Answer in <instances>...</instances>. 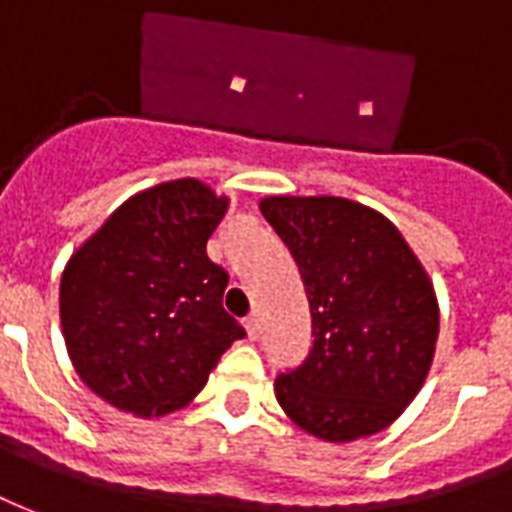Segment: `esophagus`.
Instances as JSON below:
<instances>
[{
    "instance_id": "esophagus-1",
    "label": "esophagus",
    "mask_w": 512,
    "mask_h": 512,
    "mask_svg": "<svg viewBox=\"0 0 512 512\" xmlns=\"http://www.w3.org/2000/svg\"><path fill=\"white\" fill-rule=\"evenodd\" d=\"M245 333H248V338H251V341H256V338L261 335V324H259V316H256V313L245 319Z\"/></svg>"
}]
</instances>
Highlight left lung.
I'll return each instance as SVG.
<instances>
[{
	"instance_id": "left-lung-1",
	"label": "left lung",
	"mask_w": 512,
	"mask_h": 512,
	"mask_svg": "<svg viewBox=\"0 0 512 512\" xmlns=\"http://www.w3.org/2000/svg\"><path fill=\"white\" fill-rule=\"evenodd\" d=\"M261 215L300 267L313 319L305 363L275 398L324 442L379 434L420 393L434 363V283L390 220L338 196H267Z\"/></svg>"
}]
</instances>
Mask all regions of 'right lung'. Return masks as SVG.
I'll list each match as a JSON object with an SVG mask.
<instances>
[{
	"label": "right lung",
	"instance_id": "add662e5",
	"mask_svg": "<svg viewBox=\"0 0 512 512\" xmlns=\"http://www.w3.org/2000/svg\"><path fill=\"white\" fill-rule=\"evenodd\" d=\"M229 210L199 179L130 196L78 248L59 283L76 374L106 404L163 417L190 404L245 330L223 311L229 272L207 240Z\"/></svg>",
	"mask_w": 512,
	"mask_h": 512
}]
</instances>
